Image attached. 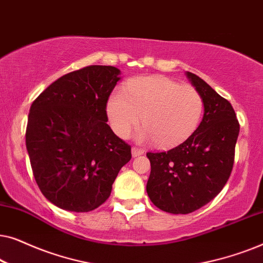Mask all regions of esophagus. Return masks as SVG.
Returning <instances> with one entry per match:
<instances>
[{"label": "esophagus", "mask_w": 263, "mask_h": 263, "mask_svg": "<svg viewBox=\"0 0 263 263\" xmlns=\"http://www.w3.org/2000/svg\"><path fill=\"white\" fill-rule=\"evenodd\" d=\"M132 154H133V157H139V156H141V154H143V149L139 148V147H133Z\"/></svg>", "instance_id": "obj_1"}]
</instances>
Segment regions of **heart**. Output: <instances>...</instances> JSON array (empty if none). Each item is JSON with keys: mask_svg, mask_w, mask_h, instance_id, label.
Here are the masks:
<instances>
[{"mask_svg": "<svg viewBox=\"0 0 263 263\" xmlns=\"http://www.w3.org/2000/svg\"><path fill=\"white\" fill-rule=\"evenodd\" d=\"M203 111L196 88L154 75L129 81L107 102V116L114 132L128 138L141 122V138L154 140L161 148L177 146L195 132Z\"/></svg>", "mask_w": 263, "mask_h": 263, "instance_id": "b5f03b06", "label": "heart"}]
</instances>
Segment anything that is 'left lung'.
<instances>
[{"label": "left lung", "instance_id": "left-lung-1", "mask_svg": "<svg viewBox=\"0 0 263 263\" xmlns=\"http://www.w3.org/2000/svg\"><path fill=\"white\" fill-rule=\"evenodd\" d=\"M186 75L203 100L196 130L166 152L147 153L151 174L147 194L154 206L172 214H188L213 200L231 175L239 123L229 100L197 75Z\"/></svg>", "mask_w": 263, "mask_h": 263}]
</instances>
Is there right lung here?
<instances>
[{
	"label": "right lung",
	"mask_w": 263,
	"mask_h": 263,
	"mask_svg": "<svg viewBox=\"0 0 263 263\" xmlns=\"http://www.w3.org/2000/svg\"><path fill=\"white\" fill-rule=\"evenodd\" d=\"M120 69L88 66L68 73L32 103L26 148L46 199L71 212H89L109 199L132 147L111 130L106 104Z\"/></svg>",
	"instance_id": "obj_1"
}]
</instances>
